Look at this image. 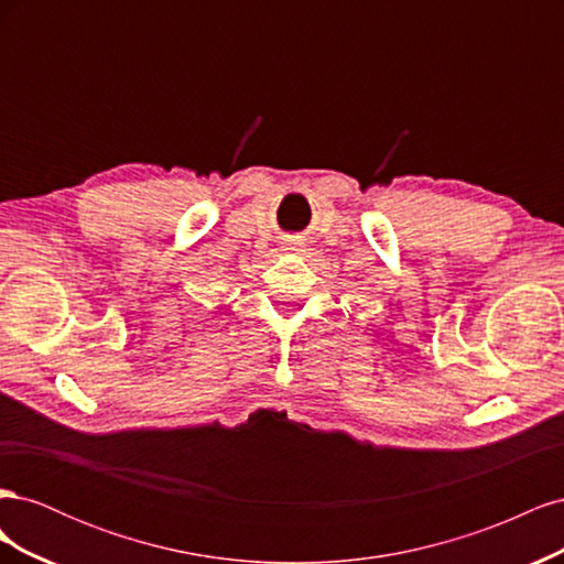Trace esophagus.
I'll return each instance as SVG.
<instances>
[{"label":"esophagus","instance_id":"esophagus-1","mask_svg":"<svg viewBox=\"0 0 564 564\" xmlns=\"http://www.w3.org/2000/svg\"><path fill=\"white\" fill-rule=\"evenodd\" d=\"M282 251H305V249H303V242L296 237V240H289V245Z\"/></svg>","mask_w":564,"mask_h":564}]
</instances>
